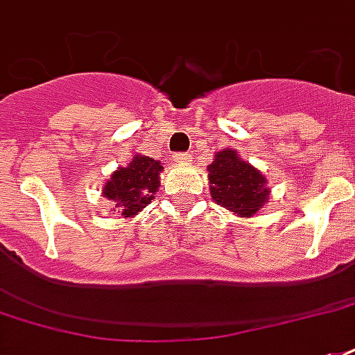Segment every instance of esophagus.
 <instances>
[{"label": "esophagus", "instance_id": "34e87169", "mask_svg": "<svg viewBox=\"0 0 355 355\" xmlns=\"http://www.w3.org/2000/svg\"><path fill=\"white\" fill-rule=\"evenodd\" d=\"M173 159H175L177 164H190L191 162L190 154H186V152H177V154L173 156Z\"/></svg>", "mask_w": 355, "mask_h": 355}]
</instances>
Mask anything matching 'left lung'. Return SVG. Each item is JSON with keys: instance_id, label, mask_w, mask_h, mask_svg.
Wrapping results in <instances>:
<instances>
[{"instance_id": "left-lung-1", "label": "left lung", "mask_w": 355, "mask_h": 355, "mask_svg": "<svg viewBox=\"0 0 355 355\" xmlns=\"http://www.w3.org/2000/svg\"><path fill=\"white\" fill-rule=\"evenodd\" d=\"M209 182L212 199L241 218L254 216L269 199L263 175L231 148L218 152L209 165Z\"/></svg>"}]
</instances>
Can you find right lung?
<instances>
[{
	"instance_id": "right-lung-1",
	"label": "right lung",
	"mask_w": 355,
	"mask_h": 355,
	"mask_svg": "<svg viewBox=\"0 0 355 355\" xmlns=\"http://www.w3.org/2000/svg\"><path fill=\"white\" fill-rule=\"evenodd\" d=\"M162 171L164 165L157 159L135 154L128 167H118L112 173L103 186V196L114 201V209L124 218L135 216L156 196Z\"/></svg>"
}]
</instances>
